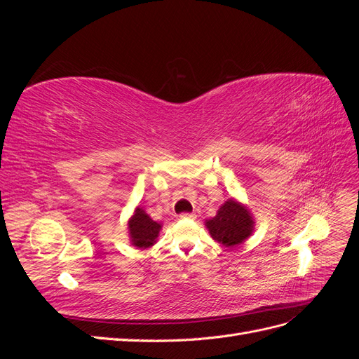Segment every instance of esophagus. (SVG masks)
<instances>
[{"instance_id":"obj_1","label":"esophagus","mask_w":359,"mask_h":359,"mask_svg":"<svg viewBox=\"0 0 359 359\" xmlns=\"http://www.w3.org/2000/svg\"><path fill=\"white\" fill-rule=\"evenodd\" d=\"M180 217H181V219H184V220H194V219H196V215L191 214V212H184Z\"/></svg>"}]
</instances>
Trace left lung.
I'll use <instances>...</instances> for the list:
<instances>
[{
    "label": "left lung",
    "mask_w": 359,
    "mask_h": 359,
    "mask_svg": "<svg viewBox=\"0 0 359 359\" xmlns=\"http://www.w3.org/2000/svg\"><path fill=\"white\" fill-rule=\"evenodd\" d=\"M206 227L217 243L232 247L241 244L250 236L253 231V220L245 206L231 199L222 206L214 219L206 222Z\"/></svg>",
    "instance_id": "8db88e82"
}]
</instances>
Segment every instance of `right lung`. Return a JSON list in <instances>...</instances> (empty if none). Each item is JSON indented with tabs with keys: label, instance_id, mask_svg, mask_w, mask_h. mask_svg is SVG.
Wrapping results in <instances>:
<instances>
[{
	"label": "right lung",
	"instance_id": "1",
	"mask_svg": "<svg viewBox=\"0 0 359 359\" xmlns=\"http://www.w3.org/2000/svg\"><path fill=\"white\" fill-rule=\"evenodd\" d=\"M128 229L133 244L139 248H147L156 243L161 226L157 222L151 220L144 210L137 208L132 220L128 222Z\"/></svg>",
	"mask_w": 359,
	"mask_h": 359
}]
</instances>
